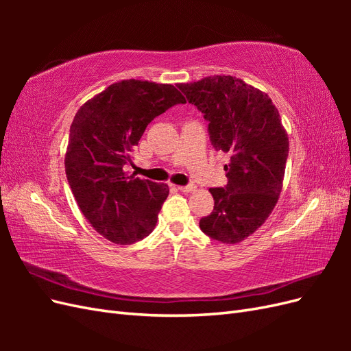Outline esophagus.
Segmentation results:
<instances>
[{
    "mask_svg": "<svg viewBox=\"0 0 351 351\" xmlns=\"http://www.w3.org/2000/svg\"><path fill=\"white\" fill-rule=\"evenodd\" d=\"M177 189L180 190V192H184V193H192L196 190V186L190 184V186H177Z\"/></svg>",
    "mask_w": 351,
    "mask_h": 351,
    "instance_id": "1",
    "label": "esophagus"
}]
</instances>
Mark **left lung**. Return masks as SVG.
Masks as SVG:
<instances>
[{
    "mask_svg": "<svg viewBox=\"0 0 351 351\" xmlns=\"http://www.w3.org/2000/svg\"><path fill=\"white\" fill-rule=\"evenodd\" d=\"M177 86L209 121L215 149L231 155L224 167L228 184L209 189L215 205L210 215L200 219V230L221 243H240L277 205L289 134L268 95L241 79L215 74Z\"/></svg>",
    "mask_w": 351,
    "mask_h": 351,
    "instance_id": "8db88e82",
    "label": "left lung"
}]
</instances>
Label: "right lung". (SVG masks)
Here are the masks:
<instances>
[{
  "mask_svg": "<svg viewBox=\"0 0 351 351\" xmlns=\"http://www.w3.org/2000/svg\"><path fill=\"white\" fill-rule=\"evenodd\" d=\"M186 98L173 84L121 80L84 102L74 115L64 158L82 214L101 236L133 244L154 231L169 189L124 171L155 117Z\"/></svg>",
  "mask_w": 351,
  "mask_h": 351,
  "instance_id": "obj_1",
  "label": "right lung"
}]
</instances>
